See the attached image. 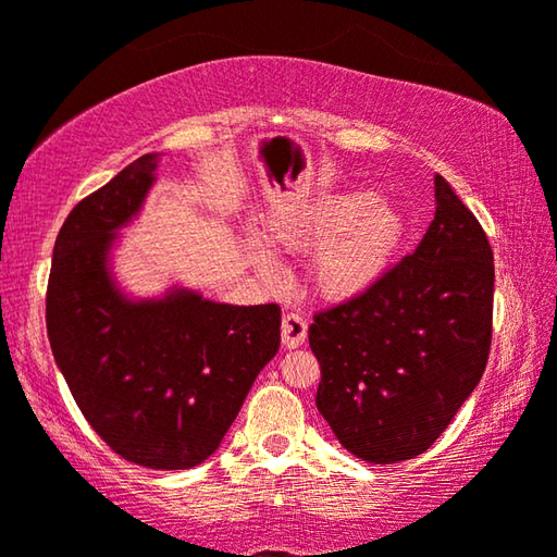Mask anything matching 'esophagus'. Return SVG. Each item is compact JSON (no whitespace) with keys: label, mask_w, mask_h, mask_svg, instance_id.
<instances>
[{"label":"esophagus","mask_w":557,"mask_h":557,"mask_svg":"<svg viewBox=\"0 0 557 557\" xmlns=\"http://www.w3.org/2000/svg\"><path fill=\"white\" fill-rule=\"evenodd\" d=\"M308 338V323L304 315L298 313H286L284 321H281V341H284L286 348H298L304 346Z\"/></svg>","instance_id":"obj_1"}]
</instances>
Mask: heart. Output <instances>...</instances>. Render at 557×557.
I'll return each mask as SVG.
<instances>
[{
	"label": "heart",
	"instance_id": "obj_1",
	"mask_svg": "<svg viewBox=\"0 0 557 557\" xmlns=\"http://www.w3.org/2000/svg\"><path fill=\"white\" fill-rule=\"evenodd\" d=\"M408 221L396 203L350 189L315 201L296 224L278 226L288 249H315L311 281L329 301H354L371 290L396 263ZM261 263L269 256L261 251Z\"/></svg>",
	"mask_w": 557,
	"mask_h": 557
}]
</instances>
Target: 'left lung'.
<instances>
[{"instance_id":"1","label":"left lung","mask_w":557,"mask_h":557,"mask_svg":"<svg viewBox=\"0 0 557 557\" xmlns=\"http://www.w3.org/2000/svg\"><path fill=\"white\" fill-rule=\"evenodd\" d=\"M435 216L418 249L368 294L315 313V408L366 463L421 456L475 391L491 354L493 251L435 174Z\"/></svg>"}]
</instances>
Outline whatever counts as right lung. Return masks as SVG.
<instances>
[{
    "instance_id": "add662e5",
    "label": "right lung",
    "mask_w": 557,
    "mask_h": 557,
    "mask_svg": "<svg viewBox=\"0 0 557 557\" xmlns=\"http://www.w3.org/2000/svg\"><path fill=\"white\" fill-rule=\"evenodd\" d=\"M144 153L82 199L59 231L47 333L76 406L107 446L136 466L184 470L207 460L281 346V308L231 306L171 286L136 298L111 251L157 184Z\"/></svg>"
}]
</instances>
